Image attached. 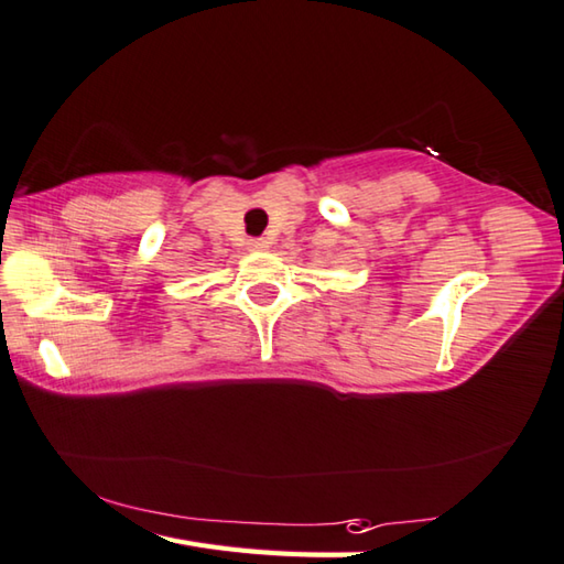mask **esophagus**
I'll list each match as a JSON object with an SVG mask.
<instances>
[{"label": "esophagus", "instance_id": "obj_1", "mask_svg": "<svg viewBox=\"0 0 564 564\" xmlns=\"http://www.w3.org/2000/svg\"><path fill=\"white\" fill-rule=\"evenodd\" d=\"M249 249L251 251H265V249H269V241H265V239H249Z\"/></svg>", "mask_w": 564, "mask_h": 564}]
</instances>
